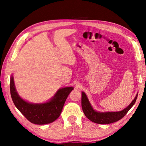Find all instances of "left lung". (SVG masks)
<instances>
[{"mask_svg":"<svg viewBox=\"0 0 146 146\" xmlns=\"http://www.w3.org/2000/svg\"><path fill=\"white\" fill-rule=\"evenodd\" d=\"M138 94L134 100L126 108L120 111L117 112H98L93 110L84 92L82 93V108L83 112L89 120L93 122L100 124H108L117 122L127 114L129 110L135 104L137 98Z\"/></svg>","mask_w":146,"mask_h":146,"instance_id":"left-lung-1","label":"left lung"}]
</instances>
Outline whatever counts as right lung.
<instances>
[{
    "label": "right lung",
    "mask_w": 146,
    "mask_h": 146,
    "mask_svg": "<svg viewBox=\"0 0 146 146\" xmlns=\"http://www.w3.org/2000/svg\"><path fill=\"white\" fill-rule=\"evenodd\" d=\"M73 87L59 89L51 99L46 103L33 104L26 102L17 93L13 76L10 78V93L15 106L29 122L43 125L57 119L62 110L64 103Z\"/></svg>",
    "instance_id": "obj_1"
}]
</instances>
